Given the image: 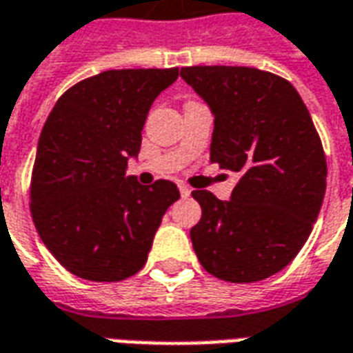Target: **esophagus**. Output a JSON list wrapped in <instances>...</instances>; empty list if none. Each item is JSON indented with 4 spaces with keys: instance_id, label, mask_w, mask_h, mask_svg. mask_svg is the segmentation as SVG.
<instances>
[{
    "instance_id": "esophagus-1",
    "label": "esophagus",
    "mask_w": 353,
    "mask_h": 353,
    "mask_svg": "<svg viewBox=\"0 0 353 353\" xmlns=\"http://www.w3.org/2000/svg\"><path fill=\"white\" fill-rule=\"evenodd\" d=\"M179 192H181V196H189V194H191V189L185 183H179Z\"/></svg>"
}]
</instances>
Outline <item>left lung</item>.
Here are the masks:
<instances>
[{"label": "left lung", "instance_id": "left-lung-1", "mask_svg": "<svg viewBox=\"0 0 353 353\" xmlns=\"http://www.w3.org/2000/svg\"><path fill=\"white\" fill-rule=\"evenodd\" d=\"M181 79L214 115L210 161L240 174L230 200L192 191L200 265L232 283L265 280L295 259L325 196L327 162L316 126L289 81L255 68L192 65Z\"/></svg>", "mask_w": 353, "mask_h": 353}]
</instances>
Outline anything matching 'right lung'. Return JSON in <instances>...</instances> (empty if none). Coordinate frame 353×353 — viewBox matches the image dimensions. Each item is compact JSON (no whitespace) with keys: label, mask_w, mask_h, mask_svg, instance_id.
Listing matches in <instances>:
<instances>
[{"label":"right lung","mask_w":353,"mask_h":353,"mask_svg":"<svg viewBox=\"0 0 353 353\" xmlns=\"http://www.w3.org/2000/svg\"><path fill=\"white\" fill-rule=\"evenodd\" d=\"M179 70H109L65 90L43 126L30 210L43 244L83 280L121 281L145 265L176 183L126 176L154 98Z\"/></svg>","instance_id":"1"}]
</instances>
